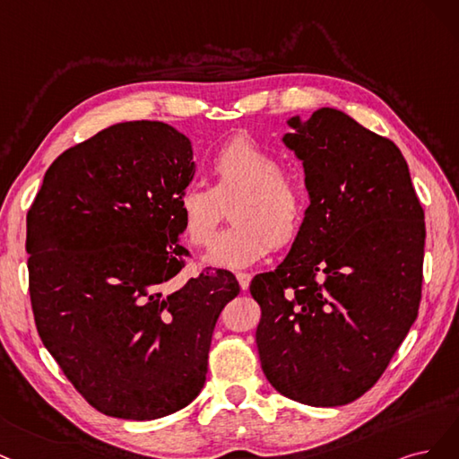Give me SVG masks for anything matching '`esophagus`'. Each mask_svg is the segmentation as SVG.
I'll return each instance as SVG.
<instances>
[{
	"label": "esophagus",
	"mask_w": 459,
	"mask_h": 459,
	"mask_svg": "<svg viewBox=\"0 0 459 459\" xmlns=\"http://www.w3.org/2000/svg\"><path fill=\"white\" fill-rule=\"evenodd\" d=\"M236 278H238V284H240L242 290L249 288V282H251V274L249 273H236Z\"/></svg>",
	"instance_id": "esophagus-1"
}]
</instances>
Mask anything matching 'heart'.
Wrapping results in <instances>:
<instances>
[{
    "mask_svg": "<svg viewBox=\"0 0 459 459\" xmlns=\"http://www.w3.org/2000/svg\"><path fill=\"white\" fill-rule=\"evenodd\" d=\"M212 186L186 185L177 195L185 238L208 246L230 204L232 227L213 240L204 261L213 267L242 269L273 247L298 238L308 210V192L298 175L247 137H234L208 161Z\"/></svg>",
    "mask_w": 459,
    "mask_h": 459,
    "instance_id": "b5f03b06",
    "label": "heart"
}]
</instances>
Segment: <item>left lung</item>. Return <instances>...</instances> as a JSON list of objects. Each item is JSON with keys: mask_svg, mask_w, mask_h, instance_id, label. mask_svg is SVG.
Instances as JSON below:
<instances>
[{"mask_svg": "<svg viewBox=\"0 0 459 459\" xmlns=\"http://www.w3.org/2000/svg\"><path fill=\"white\" fill-rule=\"evenodd\" d=\"M308 210L290 254L251 280L271 385L308 406L362 396L418 318L425 215L398 146L342 110L291 116Z\"/></svg>", "mask_w": 459, "mask_h": 459, "instance_id": "8db88e82", "label": "left lung"}]
</instances>
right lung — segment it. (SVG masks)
<instances>
[{"instance_id":"1","label":"right lung","mask_w":459,"mask_h":459,"mask_svg":"<svg viewBox=\"0 0 459 459\" xmlns=\"http://www.w3.org/2000/svg\"><path fill=\"white\" fill-rule=\"evenodd\" d=\"M192 156L168 124H114L53 161L26 217L38 333L112 418L158 420L195 401L217 318L240 293L223 269L169 284L188 257L175 202Z\"/></svg>"}]
</instances>
